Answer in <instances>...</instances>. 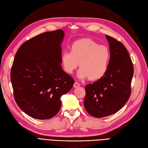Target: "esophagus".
Instances as JSON below:
<instances>
[{"label":"esophagus","instance_id":"esophagus-1","mask_svg":"<svg viewBox=\"0 0 148 148\" xmlns=\"http://www.w3.org/2000/svg\"><path fill=\"white\" fill-rule=\"evenodd\" d=\"M79 86H80V84H79L78 82H75V83H74V84H73V87H74V88H78V87H79Z\"/></svg>","mask_w":148,"mask_h":148}]
</instances>
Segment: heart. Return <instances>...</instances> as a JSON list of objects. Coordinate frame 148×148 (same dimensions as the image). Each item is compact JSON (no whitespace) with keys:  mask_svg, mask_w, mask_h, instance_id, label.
<instances>
[{"mask_svg":"<svg viewBox=\"0 0 148 148\" xmlns=\"http://www.w3.org/2000/svg\"><path fill=\"white\" fill-rule=\"evenodd\" d=\"M110 59L109 48L89 38L75 41L71 44V52L65 51L61 56L62 66L67 73H73L79 65L77 77L82 79L102 78L108 69Z\"/></svg>","mask_w":148,"mask_h":148,"instance_id":"heart-1","label":"heart"}]
</instances>
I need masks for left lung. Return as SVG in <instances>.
Here are the masks:
<instances>
[{
  "instance_id": "obj_1",
  "label": "left lung",
  "mask_w": 148,
  "mask_h": 148,
  "mask_svg": "<svg viewBox=\"0 0 148 148\" xmlns=\"http://www.w3.org/2000/svg\"><path fill=\"white\" fill-rule=\"evenodd\" d=\"M109 44L110 59L102 78L87 84L84 99L89 114L102 118L118 112L128 101L131 94L133 64L123 44L106 35Z\"/></svg>"
}]
</instances>
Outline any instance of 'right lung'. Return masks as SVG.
Segmentation results:
<instances>
[{
  "mask_svg": "<svg viewBox=\"0 0 148 148\" xmlns=\"http://www.w3.org/2000/svg\"><path fill=\"white\" fill-rule=\"evenodd\" d=\"M64 32L58 29L40 34L24 42L15 56L11 82L17 105L30 117L49 119L59 111L60 97L74 79L62 70Z\"/></svg>",
  "mask_w": 148,
  "mask_h": 148,
  "instance_id": "obj_1",
  "label": "right lung"
}]
</instances>
